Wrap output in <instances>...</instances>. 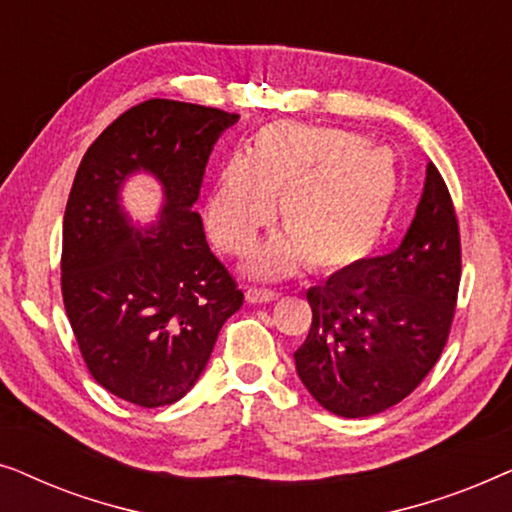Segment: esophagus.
I'll return each mask as SVG.
<instances>
[{
    "mask_svg": "<svg viewBox=\"0 0 512 512\" xmlns=\"http://www.w3.org/2000/svg\"><path fill=\"white\" fill-rule=\"evenodd\" d=\"M244 296H247L249 303L261 305V303H272V300H277L279 293L275 289H261V286H249V289L244 291Z\"/></svg>",
    "mask_w": 512,
    "mask_h": 512,
    "instance_id": "obj_1",
    "label": "esophagus"
}]
</instances>
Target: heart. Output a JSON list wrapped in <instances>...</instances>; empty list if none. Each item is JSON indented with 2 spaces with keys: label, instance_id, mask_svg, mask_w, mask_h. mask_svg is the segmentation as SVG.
Here are the masks:
<instances>
[{
  "label": "heart",
  "instance_id": "obj_1",
  "mask_svg": "<svg viewBox=\"0 0 512 512\" xmlns=\"http://www.w3.org/2000/svg\"><path fill=\"white\" fill-rule=\"evenodd\" d=\"M396 165L380 146L354 132L296 121H272L256 130L242 156L216 174L207 223L216 244L244 254L272 221L286 237L258 249L249 270L279 277L303 261L333 272L370 254L396 200Z\"/></svg>",
  "mask_w": 512,
  "mask_h": 512
}]
</instances>
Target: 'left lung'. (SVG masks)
<instances>
[{
  "label": "left lung",
  "mask_w": 512,
  "mask_h": 512,
  "mask_svg": "<svg viewBox=\"0 0 512 512\" xmlns=\"http://www.w3.org/2000/svg\"><path fill=\"white\" fill-rule=\"evenodd\" d=\"M459 279V219L445 179L429 163L401 247L307 289L312 326L293 359L314 401L354 419L410 396L450 338Z\"/></svg>",
  "instance_id": "obj_1"
}]
</instances>
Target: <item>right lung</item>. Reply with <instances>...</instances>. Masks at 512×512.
<instances>
[{
	"mask_svg": "<svg viewBox=\"0 0 512 512\" xmlns=\"http://www.w3.org/2000/svg\"><path fill=\"white\" fill-rule=\"evenodd\" d=\"M237 118L146 100L123 111L76 170L62 221L67 319L93 380L139 408L186 396L244 303L193 212L212 146ZM137 169L164 184L166 207L151 231L130 227L117 205V188Z\"/></svg>",
	"mask_w": 512,
	"mask_h": 512,
	"instance_id": "obj_1",
	"label": "right lung"
}]
</instances>
